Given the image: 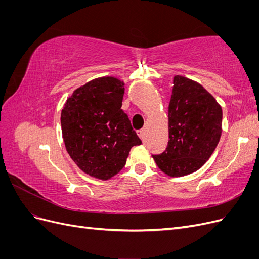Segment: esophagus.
I'll list each match as a JSON object with an SVG mask.
<instances>
[{"label": "esophagus", "mask_w": 259, "mask_h": 259, "mask_svg": "<svg viewBox=\"0 0 259 259\" xmlns=\"http://www.w3.org/2000/svg\"><path fill=\"white\" fill-rule=\"evenodd\" d=\"M137 135L139 136L140 139H144L145 138V131L144 130H140V131H137Z\"/></svg>", "instance_id": "esophagus-1"}]
</instances>
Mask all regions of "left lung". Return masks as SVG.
Segmentation results:
<instances>
[{"mask_svg": "<svg viewBox=\"0 0 259 259\" xmlns=\"http://www.w3.org/2000/svg\"><path fill=\"white\" fill-rule=\"evenodd\" d=\"M223 110L209 92L193 80L175 75L168 105V144L152 155L170 177L189 175L204 165L222 136Z\"/></svg>", "mask_w": 259, "mask_h": 259, "instance_id": "8db88e82", "label": "left lung"}]
</instances>
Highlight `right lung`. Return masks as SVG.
Here are the masks:
<instances>
[{"label":"right lung","mask_w":259,"mask_h":259,"mask_svg":"<svg viewBox=\"0 0 259 259\" xmlns=\"http://www.w3.org/2000/svg\"><path fill=\"white\" fill-rule=\"evenodd\" d=\"M124 82L101 76L80 86L61 110V133L70 158L85 174L108 180L124 167L142 140L121 109Z\"/></svg>","instance_id":"add662e5"}]
</instances>
